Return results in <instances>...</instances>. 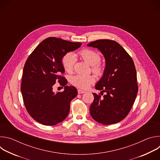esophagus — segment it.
Listing matches in <instances>:
<instances>
[{
	"label": "esophagus",
	"mask_w": 160,
	"mask_h": 160,
	"mask_svg": "<svg viewBox=\"0 0 160 160\" xmlns=\"http://www.w3.org/2000/svg\"><path fill=\"white\" fill-rule=\"evenodd\" d=\"M85 92V91L82 89H78V94H83Z\"/></svg>",
	"instance_id": "esophagus-1"
}]
</instances>
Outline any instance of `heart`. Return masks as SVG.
<instances>
[{
  "mask_svg": "<svg viewBox=\"0 0 160 160\" xmlns=\"http://www.w3.org/2000/svg\"><path fill=\"white\" fill-rule=\"evenodd\" d=\"M79 56L85 62L92 66V70L96 73H99L101 68L99 64L101 56L97 52L90 49H83L80 51L77 54L71 52L66 54L62 59V65L64 70L68 73H71L73 70L75 62V57ZM95 82V77L93 75H76L72 77V83L79 88H87Z\"/></svg>",
  "mask_w": 160,
  "mask_h": 160,
  "instance_id": "obj_1",
  "label": "heart"
}]
</instances>
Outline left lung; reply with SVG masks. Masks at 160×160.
Here are the masks:
<instances>
[{"label":"left lung","instance_id":"obj_1","mask_svg":"<svg viewBox=\"0 0 160 160\" xmlns=\"http://www.w3.org/2000/svg\"><path fill=\"white\" fill-rule=\"evenodd\" d=\"M87 46L98 49L104 55L106 66L103 76L96 85L101 97H94L90 107V115L99 123L111 125L123 120L130 112L138 92L137 73L130 55L118 42L102 39Z\"/></svg>","mask_w":160,"mask_h":160}]
</instances>
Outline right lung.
Wrapping results in <instances>:
<instances>
[{"label":"right lung","instance_id":"add662e5","mask_svg":"<svg viewBox=\"0 0 160 160\" xmlns=\"http://www.w3.org/2000/svg\"><path fill=\"white\" fill-rule=\"evenodd\" d=\"M56 37L43 40L28 58L22 72L21 91L29 115L44 125H55L68 115L70 102L77 95L73 86L66 85L67 80L62 59L68 52L81 46ZM56 81L65 87L63 92L55 93L52 88Z\"/></svg>","mask_w":160,"mask_h":160}]
</instances>
